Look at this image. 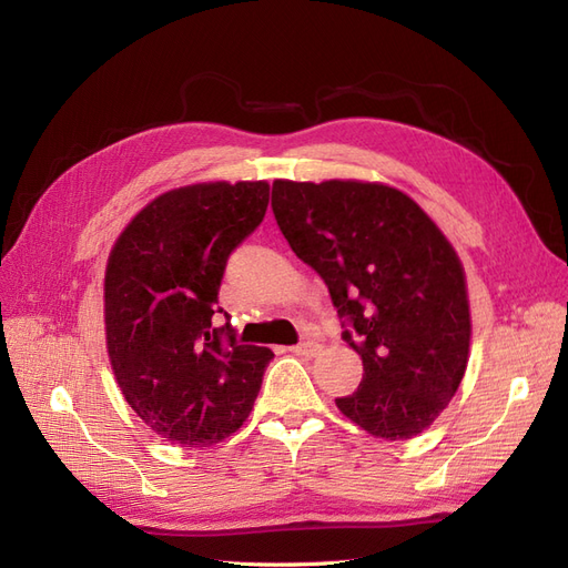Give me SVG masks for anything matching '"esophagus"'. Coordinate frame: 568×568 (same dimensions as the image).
Returning a JSON list of instances; mask_svg holds the SVG:
<instances>
[{"mask_svg": "<svg viewBox=\"0 0 568 568\" xmlns=\"http://www.w3.org/2000/svg\"><path fill=\"white\" fill-rule=\"evenodd\" d=\"M320 343L317 341H303V343H296L294 348H291V353H296V355H303V357H313V355H317L320 353Z\"/></svg>", "mask_w": 568, "mask_h": 568, "instance_id": "esophagus-1", "label": "esophagus"}]
</instances>
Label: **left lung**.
<instances>
[{
    "label": "left lung",
    "mask_w": 568,
    "mask_h": 568,
    "mask_svg": "<svg viewBox=\"0 0 568 568\" xmlns=\"http://www.w3.org/2000/svg\"><path fill=\"white\" fill-rule=\"evenodd\" d=\"M274 220L329 288L363 382L338 409L372 436L405 440L448 407L469 359V301L450 242L386 184H272Z\"/></svg>",
    "instance_id": "obj_1"
}]
</instances>
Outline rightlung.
<instances>
[{
	"label": "right lung",
	"instance_id": "obj_1",
	"mask_svg": "<svg viewBox=\"0 0 568 568\" xmlns=\"http://www.w3.org/2000/svg\"><path fill=\"white\" fill-rule=\"evenodd\" d=\"M267 182L173 189L132 217L109 255L106 346L128 405L184 448L244 424L274 353L215 326L227 257L261 225ZM227 315V313H225Z\"/></svg>",
	"mask_w": 568,
	"mask_h": 568
}]
</instances>
